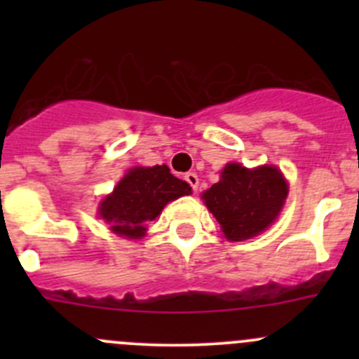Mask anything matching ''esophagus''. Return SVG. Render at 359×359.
Instances as JSON below:
<instances>
[{
    "mask_svg": "<svg viewBox=\"0 0 359 359\" xmlns=\"http://www.w3.org/2000/svg\"><path fill=\"white\" fill-rule=\"evenodd\" d=\"M184 179L187 180V184H189L191 187H193V191H198V186H200V179H198V175L194 172H187L186 175H184Z\"/></svg>",
    "mask_w": 359,
    "mask_h": 359,
    "instance_id": "obj_1",
    "label": "esophagus"
}]
</instances>
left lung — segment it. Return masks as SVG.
Here are the masks:
<instances>
[{"instance_id":"left-lung-1","label":"left lung","mask_w":359,"mask_h":359,"mask_svg":"<svg viewBox=\"0 0 359 359\" xmlns=\"http://www.w3.org/2000/svg\"><path fill=\"white\" fill-rule=\"evenodd\" d=\"M287 196L288 184L278 166L245 168L240 163H227L219 182L201 194L229 241L250 240L266 231Z\"/></svg>"}]
</instances>
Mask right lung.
Listing matches in <instances>:
<instances>
[{
    "label": "right lung",
    "instance_id": "1",
    "mask_svg": "<svg viewBox=\"0 0 359 359\" xmlns=\"http://www.w3.org/2000/svg\"><path fill=\"white\" fill-rule=\"evenodd\" d=\"M191 194V186L170 173L166 165L135 166L128 170L99 206L100 219L112 233L130 240L146 236V224L154 220L166 203Z\"/></svg>",
    "mask_w": 359,
    "mask_h": 359
}]
</instances>
